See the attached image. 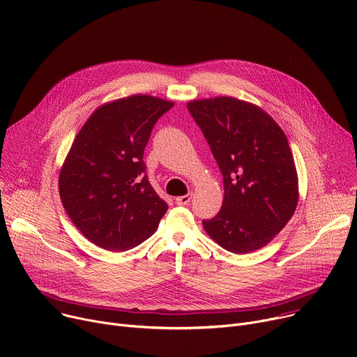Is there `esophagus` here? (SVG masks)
I'll return each mask as SVG.
<instances>
[{"instance_id":"1","label":"esophagus","mask_w":357,"mask_h":357,"mask_svg":"<svg viewBox=\"0 0 357 357\" xmlns=\"http://www.w3.org/2000/svg\"><path fill=\"white\" fill-rule=\"evenodd\" d=\"M190 199H192V193H186V195H183V197H178L175 199V202L179 206H185V205H188L190 202Z\"/></svg>"}]
</instances>
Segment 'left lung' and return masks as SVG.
<instances>
[{"label":"left lung","instance_id":"1","mask_svg":"<svg viewBox=\"0 0 357 357\" xmlns=\"http://www.w3.org/2000/svg\"><path fill=\"white\" fill-rule=\"evenodd\" d=\"M223 175V202L204 220L206 234L232 253L268 245L294 216L299 182L287 138L275 119L234 96L188 102Z\"/></svg>","mask_w":357,"mask_h":357}]
</instances>
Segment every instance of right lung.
I'll return each instance as SVG.
<instances>
[{"mask_svg": "<svg viewBox=\"0 0 357 357\" xmlns=\"http://www.w3.org/2000/svg\"><path fill=\"white\" fill-rule=\"evenodd\" d=\"M174 107L131 95L96 108L75 137L59 172V197L70 219L107 250L146 241L168 211L145 174L144 149L155 122Z\"/></svg>", "mask_w": 357, "mask_h": 357, "instance_id": "add662e5", "label": "right lung"}]
</instances>
